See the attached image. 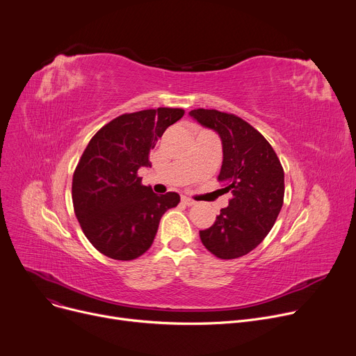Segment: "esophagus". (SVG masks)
Masks as SVG:
<instances>
[{
  "instance_id": "34e87169",
  "label": "esophagus",
  "mask_w": 356,
  "mask_h": 356,
  "mask_svg": "<svg viewBox=\"0 0 356 356\" xmlns=\"http://www.w3.org/2000/svg\"><path fill=\"white\" fill-rule=\"evenodd\" d=\"M181 203H183V204H186V206H195V204H196V202H195V200L190 199V197H186V196H183V197H181Z\"/></svg>"
}]
</instances>
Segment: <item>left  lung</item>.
<instances>
[{
	"instance_id": "8db88e82",
	"label": "left lung",
	"mask_w": 356,
	"mask_h": 356,
	"mask_svg": "<svg viewBox=\"0 0 356 356\" xmlns=\"http://www.w3.org/2000/svg\"><path fill=\"white\" fill-rule=\"evenodd\" d=\"M188 115L218 134L222 146L218 181L233 195L211 227L200 232L202 243L221 260L243 257L267 237L281 211L280 159L266 138L236 115L216 109H195Z\"/></svg>"
}]
</instances>
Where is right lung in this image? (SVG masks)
<instances>
[{
    "label": "right lung",
    "instance_id": "obj_1",
    "mask_svg": "<svg viewBox=\"0 0 356 356\" xmlns=\"http://www.w3.org/2000/svg\"><path fill=\"white\" fill-rule=\"evenodd\" d=\"M183 109L157 108L124 113L105 124L88 143L72 179L75 216L90 244L113 260L146 252L159 222L180 196L156 195L138 176L150 168L149 153Z\"/></svg>",
    "mask_w": 356,
    "mask_h": 356
}]
</instances>
